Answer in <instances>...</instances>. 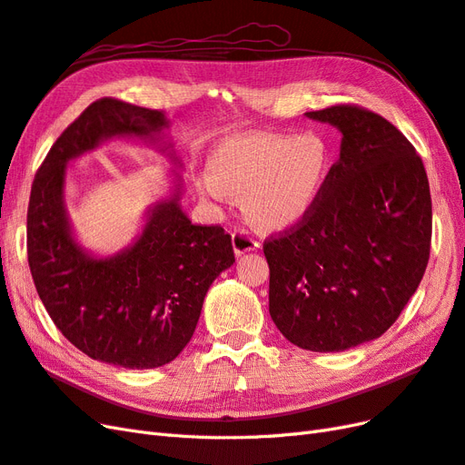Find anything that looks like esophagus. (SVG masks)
<instances>
[{
	"label": "esophagus",
	"instance_id": "34e87169",
	"mask_svg": "<svg viewBox=\"0 0 465 465\" xmlns=\"http://www.w3.org/2000/svg\"><path fill=\"white\" fill-rule=\"evenodd\" d=\"M260 246V242L254 238V234H252L250 231L246 229H236L232 232V248H234V254L241 256V254H246V252H252L256 250Z\"/></svg>",
	"mask_w": 465,
	"mask_h": 465
}]
</instances>
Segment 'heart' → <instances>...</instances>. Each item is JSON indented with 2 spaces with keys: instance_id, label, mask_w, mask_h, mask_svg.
<instances>
[{
  "instance_id": "b5f03b06",
  "label": "heart",
  "mask_w": 465,
  "mask_h": 465,
  "mask_svg": "<svg viewBox=\"0 0 465 465\" xmlns=\"http://www.w3.org/2000/svg\"><path fill=\"white\" fill-rule=\"evenodd\" d=\"M330 173V149L316 134L254 135L223 143L209 159L203 190L244 193V213L263 231L299 221Z\"/></svg>"
}]
</instances>
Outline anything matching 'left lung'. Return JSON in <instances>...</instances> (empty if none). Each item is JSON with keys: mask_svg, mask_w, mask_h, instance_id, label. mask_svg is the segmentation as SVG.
<instances>
[{"mask_svg": "<svg viewBox=\"0 0 465 465\" xmlns=\"http://www.w3.org/2000/svg\"><path fill=\"white\" fill-rule=\"evenodd\" d=\"M341 132L340 159L312 207L270 236V314L316 353L376 340L427 270L432 203L423 161L396 125L357 104L306 112Z\"/></svg>", "mask_w": 465, "mask_h": 465, "instance_id": "obj_1", "label": "left lung"}]
</instances>
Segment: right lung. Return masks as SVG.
Segmentation results:
<instances>
[{"mask_svg":"<svg viewBox=\"0 0 465 465\" xmlns=\"http://www.w3.org/2000/svg\"><path fill=\"white\" fill-rule=\"evenodd\" d=\"M161 110L98 98L55 139L26 211V254L38 297L67 341L94 361L157 369L192 340L215 277L234 262L221 224H193L171 200L154 205L142 236L112 258H91L74 241L64 209L65 164L108 137H153ZM180 190V188H178Z\"/></svg>","mask_w":465,"mask_h":465,"instance_id":"add662e5","label":"right lung"}]
</instances>
